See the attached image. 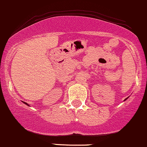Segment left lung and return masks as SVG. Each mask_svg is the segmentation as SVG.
I'll use <instances>...</instances> for the list:
<instances>
[{
  "instance_id": "1",
  "label": "left lung",
  "mask_w": 147,
  "mask_h": 147,
  "mask_svg": "<svg viewBox=\"0 0 147 147\" xmlns=\"http://www.w3.org/2000/svg\"><path fill=\"white\" fill-rule=\"evenodd\" d=\"M125 100H126V99H125Z\"/></svg>"
}]
</instances>
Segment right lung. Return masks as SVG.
Here are the masks:
<instances>
[{
	"label": "right lung",
	"instance_id": "obj_1",
	"mask_svg": "<svg viewBox=\"0 0 147 147\" xmlns=\"http://www.w3.org/2000/svg\"><path fill=\"white\" fill-rule=\"evenodd\" d=\"M24 103H25V104H26V105H28V103H26V102H24Z\"/></svg>",
	"mask_w": 147,
	"mask_h": 147
}]
</instances>
